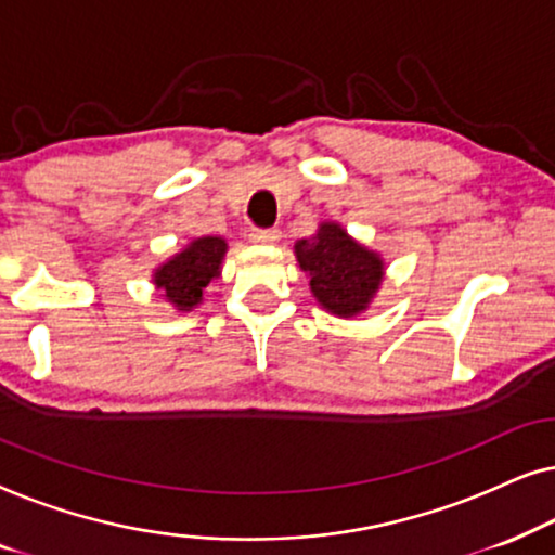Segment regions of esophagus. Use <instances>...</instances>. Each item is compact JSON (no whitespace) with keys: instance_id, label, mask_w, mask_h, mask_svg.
<instances>
[{"instance_id":"1","label":"esophagus","mask_w":555,"mask_h":555,"mask_svg":"<svg viewBox=\"0 0 555 555\" xmlns=\"http://www.w3.org/2000/svg\"><path fill=\"white\" fill-rule=\"evenodd\" d=\"M280 240V230H253L249 232V242L255 245H275Z\"/></svg>"}]
</instances>
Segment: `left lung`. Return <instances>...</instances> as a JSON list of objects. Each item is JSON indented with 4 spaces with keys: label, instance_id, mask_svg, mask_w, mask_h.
I'll list each match as a JSON object with an SVG mask.
<instances>
[{
    "label": "left lung",
    "instance_id": "obj_1",
    "mask_svg": "<svg viewBox=\"0 0 555 555\" xmlns=\"http://www.w3.org/2000/svg\"><path fill=\"white\" fill-rule=\"evenodd\" d=\"M295 260L318 306L336 318L366 313L386 275L384 257L331 219L318 224L313 237L295 242Z\"/></svg>",
    "mask_w": 555,
    "mask_h": 555
}]
</instances>
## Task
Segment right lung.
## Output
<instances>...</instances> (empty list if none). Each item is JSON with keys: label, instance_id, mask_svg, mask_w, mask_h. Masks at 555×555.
Returning a JSON list of instances; mask_svg holds the SVG:
<instances>
[{"label": "right lung", "instance_id": "add662e5", "mask_svg": "<svg viewBox=\"0 0 555 555\" xmlns=\"http://www.w3.org/2000/svg\"><path fill=\"white\" fill-rule=\"evenodd\" d=\"M227 240L204 234L194 237L184 249L171 255L151 272V283L177 313H192L204 302V291L211 280L222 275Z\"/></svg>", "mask_w": 555, "mask_h": 555}]
</instances>
